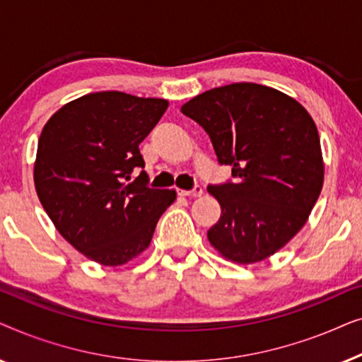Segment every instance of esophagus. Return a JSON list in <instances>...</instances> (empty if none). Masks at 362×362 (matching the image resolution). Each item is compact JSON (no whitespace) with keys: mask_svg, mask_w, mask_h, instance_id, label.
<instances>
[{"mask_svg":"<svg viewBox=\"0 0 362 362\" xmlns=\"http://www.w3.org/2000/svg\"><path fill=\"white\" fill-rule=\"evenodd\" d=\"M177 192H180L181 196H186V197H199V196L202 194V187H201V186H194V187H192V189H189V191L180 189Z\"/></svg>","mask_w":362,"mask_h":362,"instance_id":"obj_1","label":"esophagus"}]
</instances>
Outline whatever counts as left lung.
Masks as SVG:
<instances>
[{
	"label": "left lung",
	"mask_w": 362,
	"mask_h": 362,
	"mask_svg": "<svg viewBox=\"0 0 362 362\" xmlns=\"http://www.w3.org/2000/svg\"><path fill=\"white\" fill-rule=\"evenodd\" d=\"M181 112L232 168L234 181L207 186L222 209L207 230L212 247L237 264L275 254L305 226L323 186L313 118L295 98L252 82L212 88Z\"/></svg>",
	"instance_id": "obj_1"
}]
</instances>
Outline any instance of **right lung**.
Wrapping results in <instances>:
<instances>
[{
	"label": "right lung",
	"instance_id": "1",
	"mask_svg": "<svg viewBox=\"0 0 362 362\" xmlns=\"http://www.w3.org/2000/svg\"><path fill=\"white\" fill-rule=\"evenodd\" d=\"M168 100L123 92L88 93L49 118L37 143L34 185L64 239L87 259L117 267L150 245L156 222L176 199L153 189L138 145Z\"/></svg>",
	"mask_w": 362,
	"mask_h": 362
}]
</instances>
